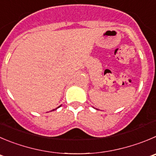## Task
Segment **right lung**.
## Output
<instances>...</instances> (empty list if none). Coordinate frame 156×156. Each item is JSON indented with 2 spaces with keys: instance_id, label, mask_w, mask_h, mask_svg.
Masks as SVG:
<instances>
[{
  "instance_id": "1",
  "label": "right lung",
  "mask_w": 156,
  "mask_h": 156,
  "mask_svg": "<svg viewBox=\"0 0 156 156\" xmlns=\"http://www.w3.org/2000/svg\"><path fill=\"white\" fill-rule=\"evenodd\" d=\"M60 106H59V107H60ZM59 107H57V109H58V108H59ZM53 110H54V109H53Z\"/></svg>"
}]
</instances>
